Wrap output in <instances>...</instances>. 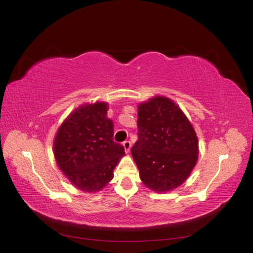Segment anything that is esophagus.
<instances>
[{
    "label": "esophagus",
    "instance_id": "obj_1",
    "mask_svg": "<svg viewBox=\"0 0 253 253\" xmlns=\"http://www.w3.org/2000/svg\"><path fill=\"white\" fill-rule=\"evenodd\" d=\"M130 146H132V143H130V141H125V142H124V147H125V150L126 151V153H128V151H129Z\"/></svg>",
    "mask_w": 253,
    "mask_h": 253
}]
</instances>
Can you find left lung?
<instances>
[{"instance_id":"8db88e82","label":"left lung","mask_w":253,"mask_h":253,"mask_svg":"<svg viewBox=\"0 0 253 253\" xmlns=\"http://www.w3.org/2000/svg\"><path fill=\"white\" fill-rule=\"evenodd\" d=\"M138 140L130 149L143 184L171 191L190 175L198 158V139L179 107L164 96L138 106Z\"/></svg>"}]
</instances>
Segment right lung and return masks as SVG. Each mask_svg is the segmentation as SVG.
Returning a JSON list of instances; mask_svg holds the SVG:
<instances>
[{"label": "right lung", "mask_w": 253, "mask_h": 253, "mask_svg": "<svg viewBox=\"0 0 253 253\" xmlns=\"http://www.w3.org/2000/svg\"><path fill=\"white\" fill-rule=\"evenodd\" d=\"M108 104L97 102L76 109L59 127L54 155L62 172L80 190L96 192L113 178L125 148L113 140Z\"/></svg>", "instance_id": "obj_1"}]
</instances>
